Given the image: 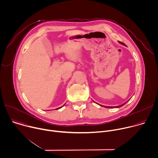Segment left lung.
Wrapping results in <instances>:
<instances>
[{"instance_id": "8db88e82", "label": "left lung", "mask_w": 158, "mask_h": 158, "mask_svg": "<svg viewBox=\"0 0 158 158\" xmlns=\"http://www.w3.org/2000/svg\"><path fill=\"white\" fill-rule=\"evenodd\" d=\"M120 44H123V45H125V44L123 43H122V42H119ZM127 101V102H128ZM127 102H126L125 103H123V104H122V105H120V106H116V107H109V106H100V105H99V106H102V107H106V108H110V109H112V108H119V107H122L123 106H124V105Z\"/></svg>"}]
</instances>
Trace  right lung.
Instances as JSON below:
<instances>
[{"label": "right lung", "instance_id": "1", "mask_svg": "<svg viewBox=\"0 0 158 158\" xmlns=\"http://www.w3.org/2000/svg\"><path fill=\"white\" fill-rule=\"evenodd\" d=\"M61 107H60V108H58V109H57V110H58V109H61Z\"/></svg>", "mask_w": 158, "mask_h": 158}]
</instances>
